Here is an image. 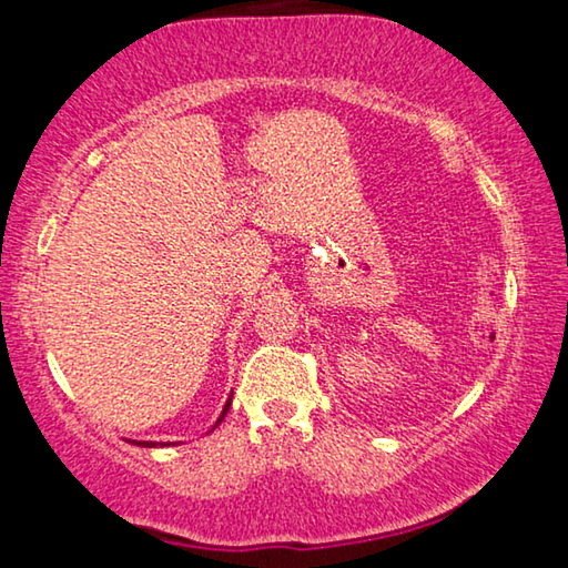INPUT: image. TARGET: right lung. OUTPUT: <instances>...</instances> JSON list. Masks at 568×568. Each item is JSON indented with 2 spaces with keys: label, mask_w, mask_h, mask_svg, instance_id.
<instances>
[{
  "label": "right lung",
  "mask_w": 568,
  "mask_h": 568,
  "mask_svg": "<svg viewBox=\"0 0 568 568\" xmlns=\"http://www.w3.org/2000/svg\"><path fill=\"white\" fill-rule=\"evenodd\" d=\"M230 400H233V398H230ZM230 400L225 403V408H223V416H220V418H217V423H223V418H225V413H227V408H230ZM217 423H215V426H217ZM138 446H155V444H150V440H138Z\"/></svg>",
  "instance_id": "add662e5"
}]
</instances>
